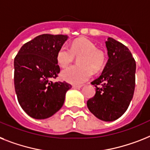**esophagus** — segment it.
I'll return each instance as SVG.
<instances>
[{
	"label": "esophagus",
	"mask_w": 150,
	"mask_h": 150,
	"mask_svg": "<svg viewBox=\"0 0 150 150\" xmlns=\"http://www.w3.org/2000/svg\"><path fill=\"white\" fill-rule=\"evenodd\" d=\"M83 86V85H73V88L74 89H80Z\"/></svg>",
	"instance_id": "obj_1"
}]
</instances>
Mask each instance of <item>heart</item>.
Wrapping results in <instances>:
<instances>
[{
	"label": "heart",
	"instance_id": "heart-1",
	"mask_svg": "<svg viewBox=\"0 0 150 150\" xmlns=\"http://www.w3.org/2000/svg\"><path fill=\"white\" fill-rule=\"evenodd\" d=\"M75 57H79V64L69 67L61 72L63 80L74 84L83 83L92 76L93 72H100L106 62V52L96 48V44L86 38L74 40L70 49L63 45L57 54V61L61 67L69 66Z\"/></svg>",
	"mask_w": 150,
	"mask_h": 150
}]
</instances>
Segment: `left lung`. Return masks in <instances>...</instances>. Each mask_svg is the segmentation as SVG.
<instances>
[{"label": "left lung", "mask_w": 150, "mask_h": 150, "mask_svg": "<svg viewBox=\"0 0 150 150\" xmlns=\"http://www.w3.org/2000/svg\"><path fill=\"white\" fill-rule=\"evenodd\" d=\"M108 61L102 74L91 83L96 93L86 104L95 117L113 121L124 113L133 99L136 82V61L128 48L109 38L106 41Z\"/></svg>", "instance_id": "left-lung-1"}]
</instances>
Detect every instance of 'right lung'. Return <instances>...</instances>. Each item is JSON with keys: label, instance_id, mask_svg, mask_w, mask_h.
I'll return each instance as SVG.
<instances>
[{"label": "right lung", "instance_id": "obj_1", "mask_svg": "<svg viewBox=\"0 0 150 150\" xmlns=\"http://www.w3.org/2000/svg\"><path fill=\"white\" fill-rule=\"evenodd\" d=\"M67 36L41 34L23 44L14 58V87L21 108L30 117L47 119L64 105L72 86L53 82L60 73L57 54Z\"/></svg>", "mask_w": 150, "mask_h": 150}]
</instances>
